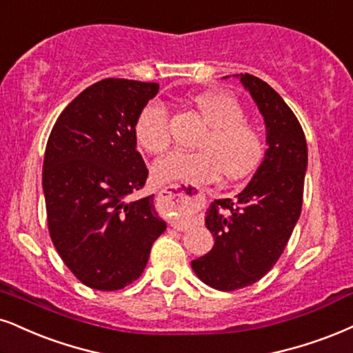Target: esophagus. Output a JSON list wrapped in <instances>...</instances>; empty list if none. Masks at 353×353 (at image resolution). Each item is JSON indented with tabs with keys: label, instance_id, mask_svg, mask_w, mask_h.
Returning <instances> with one entry per match:
<instances>
[{
	"label": "esophagus",
	"instance_id": "obj_1",
	"mask_svg": "<svg viewBox=\"0 0 353 353\" xmlns=\"http://www.w3.org/2000/svg\"><path fill=\"white\" fill-rule=\"evenodd\" d=\"M160 196L167 204H172V206H183V204H199L204 201V191L203 190H188L183 188V186H176V185H170L167 188H163L160 191ZM175 230H185L188 228V224L183 223V221H173L172 224Z\"/></svg>",
	"mask_w": 353,
	"mask_h": 353
}]
</instances>
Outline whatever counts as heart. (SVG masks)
Masks as SVG:
<instances>
[{
  "instance_id": "b5f03b06",
  "label": "heart",
  "mask_w": 353,
  "mask_h": 353,
  "mask_svg": "<svg viewBox=\"0 0 353 353\" xmlns=\"http://www.w3.org/2000/svg\"><path fill=\"white\" fill-rule=\"evenodd\" d=\"M210 129L199 139L196 152L172 150L155 160L152 175L159 183H206L221 176L242 178L263 157L262 134L245 121L241 103L223 93H199L191 98ZM136 141L149 154H159L170 143V117L165 104L150 101L139 112L134 125Z\"/></svg>"
}]
</instances>
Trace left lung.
Segmentation results:
<instances>
[{
	"label": "left lung",
	"mask_w": 353,
	"mask_h": 353,
	"mask_svg": "<svg viewBox=\"0 0 353 353\" xmlns=\"http://www.w3.org/2000/svg\"><path fill=\"white\" fill-rule=\"evenodd\" d=\"M241 81L262 112L268 149L250 183L206 211L214 247L191 267L219 291L254 285L278 262L301 214L307 167L306 137L288 104L260 78L245 73Z\"/></svg>",
	"instance_id": "1"
}]
</instances>
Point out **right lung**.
<instances>
[{"label":"right lung","mask_w":353,"mask_h":353,"mask_svg":"<svg viewBox=\"0 0 353 353\" xmlns=\"http://www.w3.org/2000/svg\"><path fill=\"white\" fill-rule=\"evenodd\" d=\"M157 93L159 83L104 78L65 108L47 141L42 186L50 239L68 270L93 290L136 281L167 229L152 194L128 199L149 176L134 125Z\"/></svg>","instance_id":"right-lung-1"}]
</instances>
